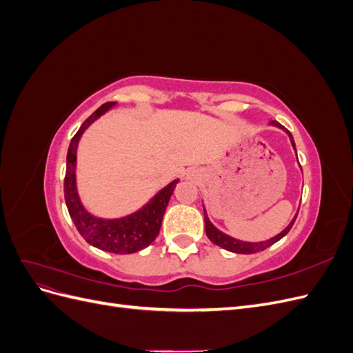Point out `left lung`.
<instances>
[{
  "instance_id": "obj_1",
  "label": "left lung",
  "mask_w": 353,
  "mask_h": 353,
  "mask_svg": "<svg viewBox=\"0 0 353 353\" xmlns=\"http://www.w3.org/2000/svg\"><path fill=\"white\" fill-rule=\"evenodd\" d=\"M270 125H272V126H275V128H280V130H283V131L288 135V138H290V143H292V145H293V148H294V152H296V144H294V140H293V135H292L290 132H288V131L285 130V128H284L283 125H280L276 121H271ZM301 169H302V168H301ZM297 212H299V210H297ZM203 213H205V228H206V236H208V239H209L213 244L219 245V248H222V249H225V250L232 252V253H240V254H252V253H258V252H262V250H265V249H268L270 245H272L274 243L281 240V239L285 236V234H287L288 231H290V228L293 227V223H294V221H296V216H297V213H296L294 218L292 219V222L288 223V225H287L280 234H276L275 237H272V239H270V240H266V241L250 243V241L237 240V239H234V237L228 236V234L219 231V230L210 222L205 206H203Z\"/></svg>"
}]
</instances>
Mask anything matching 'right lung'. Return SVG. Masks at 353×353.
I'll use <instances>...</instances> for the list:
<instances>
[{
    "label": "right lung",
    "mask_w": 353,
    "mask_h": 353,
    "mask_svg": "<svg viewBox=\"0 0 353 353\" xmlns=\"http://www.w3.org/2000/svg\"><path fill=\"white\" fill-rule=\"evenodd\" d=\"M117 103H105L82 123L69 144L66 157L65 200L69 215L83 240L94 248L117 254H131L150 245L162 225V219L170 196L179 179H174L156 193L143 208L122 218H100L82 205L77 185V152L82 134L87 128L113 109Z\"/></svg>",
    "instance_id": "right-lung-1"
}]
</instances>
